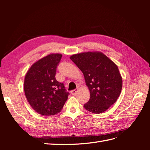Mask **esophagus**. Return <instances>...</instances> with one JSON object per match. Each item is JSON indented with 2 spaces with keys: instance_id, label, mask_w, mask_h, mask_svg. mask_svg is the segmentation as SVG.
I'll return each mask as SVG.
<instances>
[{
  "instance_id": "1",
  "label": "esophagus",
  "mask_w": 150,
  "mask_h": 150,
  "mask_svg": "<svg viewBox=\"0 0 150 150\" xmlns=\"http://www.w3.org/2000/svg\"><path fill=\"white\" fill-rule=\"evenodd\" d=\"M78 88H76V89H74L73 90H72L71 91V94L72 95H75L76 94V93L78 92Z\"/></svg>"
}]
</instances>
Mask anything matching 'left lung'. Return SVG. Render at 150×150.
<instances>
[{"instance_id":"obj_1","label":"left lung","mask_w":150,"mask_h":150,"mask_svg":"<svg viewBox=\"0 0 150 150\" xmlns=\"http://www.w3.org/2000/svg\"><path fill=\"white\" fill-rule=\"evenodd\" d=\"M84 74L90 91L86 110L99 114L106 111L120 96L122 78L117 66L101 52H84L70 57Z\"/></svg>"}]
</instances>
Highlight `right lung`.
<instances>
[{
	"label": "right lung",
	"mask_w": 150,
	"mask_h": 150,
	"mask_svg": "<svg viewBox=\"0 0 150 150\" xmlns=\"http://www.w3.org/2000/svg\"><path fill=\"white\" fill-rule=\"evenodd\" d=\"M61 58L60 54H49L35 62L25 75L26 98L40 115L51 116L59 112L69 94L64 83L59 82L55 77Z\"/></svg>",
	"instance_id": "add662e5"
}]
</instances>
